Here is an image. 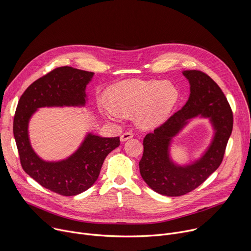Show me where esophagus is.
<instances>
[{
    "instance_id": "34e87169",
    "label": "esophagus",
    "mask_w": 251,
    "mask_h": 251,
    "mask_svg": "<svg viewBox=\"0 0 251 251\" xmlns=\"http://www.w3.org/2000/svg\"><path fill=\"white\" fill-rule=\"evenodd\" d=\"M132 137H133V133H132V132H125V133H123V134L120 136V141H121V142H125V141L131 139Z\"/></svg>"
}]
</instances>
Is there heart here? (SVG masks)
Wrapping results in <instances>:
<instances>
[{
  "mask_svg": "<svg viewBox=\"0 0 251 251\" xmlns=\"http://www.w3.org/2000/svg\"><path fill=\"white\" fill-rule=\"evenodd\" d=\"M107 96L109 102L98 101L103 115L119 120L123 115L136 113L141 127L154 128L168 119L180 93L174 84L164 80L130 79L110 87Z\"/></svg>",
  "mask_w": 251,
  "mask_h": 251,
  "instance_id": "heart-1",
  "label": "heart"
}]
</instances>
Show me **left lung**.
Wrapping results in <instances>:
<instances>
[{
  "label": "left lung",
  "mask_w": 251,
  "mask_h": 251,
  "mask_svg": "<svg viewBox=\"0 0 251 251\" xmlns=\"http://www.w3.org/2000/svg\"><path fill=\"white\" fill-rule=\"evenodd\" d=\"M190 83V97L181 110L149 133L143 140L144 152L139 162L140 174L156 193L178 197L186 195L216 171L223 162L232 132L233 117L227 99L220 86L200 70H185ZM208 118L215 134L203 156L192 164H175L169 157L170 142L193 118Z\"/></svg>",
  "instance_id": "obj_1"
}]
</instances>
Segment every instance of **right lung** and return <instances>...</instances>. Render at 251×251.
<instances>
[{"label": "right lung", "instance_id": "add662e5", "mask_svg": "<svg viewBox=\"0 0 251 251\" xmlns=\"http://www.w3.org/2000/svg\"><path fill=\"white\" fill-rule=\"evenodd\" d=\"M93 75L70 66L51 70L25 89L14 117V137L24 171L44 188L65 197L81 194L96 182L106 156L120 145L119 137L104 138L87 133L73 155L49 162L31 148L28 122L41 107L84 106L85 88Z\"/></svg>", "mask_w": 251, "mask_h": 251}]
</instances>
